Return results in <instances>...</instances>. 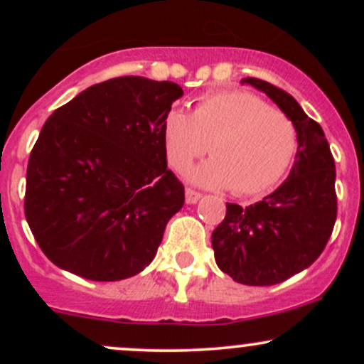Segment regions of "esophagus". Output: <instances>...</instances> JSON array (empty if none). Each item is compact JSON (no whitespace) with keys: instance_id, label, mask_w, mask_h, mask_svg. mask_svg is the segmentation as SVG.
<instances>
[{"instance_id":"obj_1","label":"esophagus","mask_w":364,"mask_h":364,"mask_svg":"<svg viewBox=\"0 0 364 364\" xmlns=\"http://www.w3.org/2000/svg\"><path fill=\"white\" fill-rule=\"evenodd\" d=\"M185 195H186V203H196L200 200V196H202L198 191L191 190V188H186Z\"/></svg>"}]
</instances>
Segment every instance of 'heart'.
<instances>
[{"label":"heart","instance_id":"b5f03b06","mask_svg":"<svg viewBox=\"0 0 364 364\" xmlns=\"http://www.w3.org/2000/svg\"><path fill=\"white\" fill-rule=\"evenodd\" d=\"M166 157L183 171L210 145L212 159L188 171V179L236 195H260L281 181L294 157L296 128L252 92L229 90L203 95L193 114L173 107L162 123Z\"/></svg>","mask_w":364,"mask_h":364}]
</instances>
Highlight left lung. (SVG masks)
<instances>
[{
	"mask_svg": "<svg viewBox=\"0 0 364 364\" xmlns=\"http://www.w3.org/2000/svg\"><path fill=\"white\" fill-rule=\"evenodd\" d=\"M292 121L294 164L277 190L253 205H225L212 232L215 263L246 286H274L308 269L323 252L337 217L336 164L323 129L292 95L260 78H243Z\"/></svg>",
	"mask_w": 364,
	"mask_h": 364,
	"instance_id": "obj_1",
	"label": "left lung"
}]
</instances>
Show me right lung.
<instances>
[{
    "label": "right lung",
    "instance_id": "1",
    "mask_svg": "<svg viewBox=\"0 0 364 364\" xmlns=\"http://www.w3.org/2000/svg\"><path fill=\"white\" fill-rule=\"evenodd\" d=\"M174 82L118 77L56 109L31 152L25 217L46 257L89 281H121L156 257L185 203L162 123Z\"/></svg>",
    "mask_w": 364,
    "mask_h": 364
}]
</instances>
